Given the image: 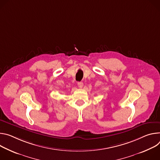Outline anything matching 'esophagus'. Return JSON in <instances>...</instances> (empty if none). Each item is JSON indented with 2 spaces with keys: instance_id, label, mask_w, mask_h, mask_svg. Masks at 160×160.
Wrapping results in <instances>:
<instances>
[{
  "instance_id": "1",
  "label": "esophagus",
  "mask_w": 160,
  "mask_h": 160,
  "mask_svg": "<svg viewBox=\"0 0 160 160\" xmlns=\"http://www.w3.org/2000/svg\"><path fill=\"white\" fill-rule=\"evenodd\" d=\"M78 86L79 88H82L83 87V83L82 82H78Z\"/></svg>"
}]
</instances>
